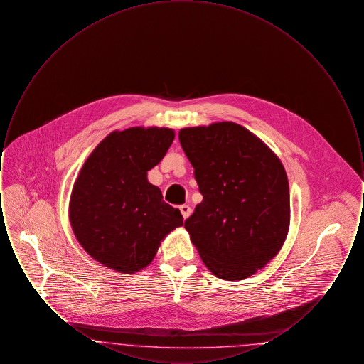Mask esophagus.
<instances>
[{"mask_svg": "<svg viewBox=\"0 0 364 364\" xmlns=\"http://www.w3.org/2000/svg\"><path fill=\"white\" fill-rule=\"evenodd\" d=\"M180 211H181V214H183V217H184V220H186V218L190 217L191 213H192V208H191L188 205H181V206H180Z\"/></svg>", "mask_w": 364, "mask_h": 364, "instance_id": "34e87169", "label": "esophagus"}]
</instances>
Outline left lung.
I'll use <instances>...</instances> for the list:
<instances>
[{"instance_id": "obj_1", "label": "left lung", "mask_w": 364, "mask_h": 364, "mask_svg": "<svg viewBox=\"0 0 364 364\" xmlns=\"http://www.w3.org/2000/svg\"><path fill=\"white\" fill-rule=\"evenodd\" d=\"M203 200L184 228L208 270L236 281L273 259L291 221L284 165L257 135L232 122L178 132Z\"/></svg>"}]
</instances>
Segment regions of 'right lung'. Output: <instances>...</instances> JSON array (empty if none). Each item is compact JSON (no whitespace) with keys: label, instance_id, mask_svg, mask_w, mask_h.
I'll return each instance as SVG.
<instances>
[{"label":"right lung","instance_id":"right-lung-1","mask_svg":"<svg viewBox=\"0 0 364 364\" xmlns=\"http://www.w3.org/2000/svg\"><path fill=\"white\" fill-rule=\"evenodd\" d=\"M173 139L171 128L132 127L113 131L88 156L70 193V223L92 259L134 274L183 225L180 210L165 203L147 180Z\"/></svg>","mask_w":364,"mask_h":364}]
</instances>
